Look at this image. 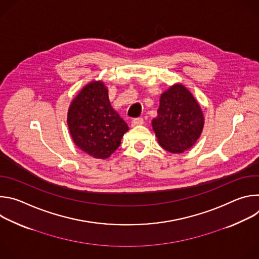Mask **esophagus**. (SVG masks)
Segmentation results:
<instances>
[{"label":"esophagus","instance_id":"esophagus-1","mask_svg":"<svg viewBox=\"0 0 259 259\" xmlns=\"http://www.w3.org/2000/svg\"><path fill=\"white\" fill-rule=\"evenodd\" d=\"M143 123H144V121H143V119H142V118H135V119H133V120H132L131 125H132L133 127H135V126L142 125Z\"/></svg>","mask_w":259,"mask_h":259}]
</instances>
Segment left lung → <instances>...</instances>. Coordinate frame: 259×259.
<instances>
[{"instance_id":"8db88e82","label":"left lung","mask_w":259,"mask_h":259,"mask_svg":"<svg viewBox=\"0 0 259 259\" xmlns=\"http://www.w3.org/2000/svg\"><path fill=\"white\" fill-rule=\"evenodd\" d=\"M152 125L163 149L181 154L191 149L200 137L204 116L191 91L176 84L161 94L158 116Z\"/></svg>"}]
</instances>
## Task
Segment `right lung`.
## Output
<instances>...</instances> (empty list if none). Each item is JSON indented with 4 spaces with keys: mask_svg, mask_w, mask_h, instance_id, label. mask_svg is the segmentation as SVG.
I'll use <instances>...</instances> for the list:
<instances>
[{
    "mask_svg": "<svg viewBox=\"0 0 259 259\" xmlns=\"http://www.w3.org/2000/svg\"><path fill=\"white\" fill-rule=\"evenodd\" d=\"M67 125L75 144L96 159L112 155L129 129L110 105L107 88L101 81L87 84L72 99Z\"/></svg>",
    "mask_w": 259,
    "mask_h": 259,
    "instance_id": "1",
    "label": "right lung"
}]
</instances>
